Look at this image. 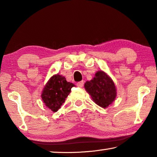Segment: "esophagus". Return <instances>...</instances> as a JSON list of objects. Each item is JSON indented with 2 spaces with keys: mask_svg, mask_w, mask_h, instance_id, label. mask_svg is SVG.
Returning a JSON list of instances; mask_svg holds the SVG:
<instances>
[{
  "mask_svg": "<svg viewBox=\"0 0 157 157\" xmlns=\"http://www.w3.org/2000/svg\"><path fill=\"white\" fill-rule=\"evenodd\" d=\"M77 86L78 87H83L84 86V82L83 81H81V82H79L77 83Z\"/></svg>",
  "mask_w": 157,
  "mask_h": 157,
  "instance_id": "obj_1",
  "label": "esophagus"
}]
</instances>
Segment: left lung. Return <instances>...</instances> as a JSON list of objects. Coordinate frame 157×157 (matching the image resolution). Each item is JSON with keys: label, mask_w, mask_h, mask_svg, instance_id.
Returning <instances> with one entry per match:
<instances>
[{"label": "left lung", "mask_w": 157, "mask_h": 157, "mask_svg": "<svg viewBox=\"0 0 157 157\" xmlns=\"http://www.w3.org/2000/svg\"><path fill=\"white\" fill-rule=\"evenodd\" d=\"M84 88L95 104L102 108L107 107L116 97V89L112 79L107 73L99 71L91 81L84 84Z\"/></svg>", "instance_id": "left-lung-1"}]
</instances>
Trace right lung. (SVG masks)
<instances>
[{"label":"right lung","instance_id":"add662e5","mask_svg":"<svg viewBox=\"0 0 157 157\" xmlns=\"http://www.w3.org/2000/svg\"><path fill=\"white\" fill-rule=\"evenodd\" d=\"M74 86L73 83L66 81L63 76L59 74L53 75L44 86L41 94L42 100L48 108L56 112L65 102Z\"/></svg>","mask_w":157,"mask_h":157}]
</instances>
